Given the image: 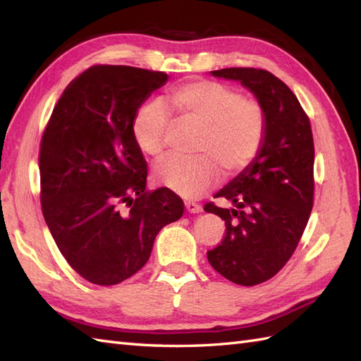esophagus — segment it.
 <instances>
[{
  "label": "esophagus",
  "instance_id": "obj_1",
  "mask_svg": "<svg viewBox=\"0 0 361 361\" xmlns=\"http://www.w3.org/2000/svg\"><path fill=\"white\" fill-rule=\"evenodd\" d=\"M186 211L188 212H190V214H198V212H202V206L198 204V203H195V202H186Z\"/></svg>",
  "mask_w": 361,
  "mask_h": 361
}]
</instances>
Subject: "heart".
I'll use <instances>...</instances> for the list:
<instances>
[{"instance_id": "heart-1", "label": "heart", "mask_w": 361, "mask_h": 361, "mask_svg": "<svg viewBox=\"0 0 361 361\" xmlns=\"http://www.w3.org/2000/svg\"><path fill=\"white\" fill-rule=\"evenodd\" d=\"M166 102L180 121L202 126L198 158L167 157L153 167L158 185L183 198H198L220 180V169L235 175L247 169L262 149L267 116L262 104L216 80H190L167 91ZM171 114L159 104L136 110L132 133L142 153L158 157L166 149Z\"/></svg>"}]
</instances>
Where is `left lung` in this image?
I'll use <instances>...</instances> for the list:
<instances>
[{
    "label": "left lung",
    "instance_id": "left-lung-1",
    "mask_svg": "<svg viewBox=\"0 0 361 361\" xmlns=\"http://www.w3.org/2000/svg\"><path fill=\"white\" fill-rule=\"evenodd\" d=\"M214 78L237 80L262 104L267 130L252 163L216 197L234 208L204 206L225 220L226 234L208 260L224 278L257 286L278 273L296 250L313 206L315 147L310 121L286 83L257 68H225Z\"/></svg>",
    "mask_w": 361,
    "mask_h": 361
}]
</instances>
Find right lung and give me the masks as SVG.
Here are the masks:
<instances>
[{"mask_svg": "<svg viewBox=\"0 0 361 361\" xmlns=\"http://www.w3.org/2000/svg\"><path fill=\"white\" fill-rule=\"evenodd\" d=\"M161 71L96 65L60 96L40 147L42 211L66 262L114 286L147 262L157 234L183 216L167 188L145 189L147 163L132 133L136 110L167 82Z\"/></svg>", "mask_w": 361, "mask_h": 361, "instance_id": "add662e5", "label": "right lung"}]
</instances>
